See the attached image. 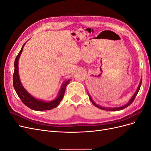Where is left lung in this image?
I'll list each match as a JSON object with an SVG mask.
<instances>
[{
    "label": "left lung",
    "mask_w": 151,
    "mask_h": 151,
    "mask_svg": "<svg viewBox=\"0 0 151 151\" xmlns=\"http://www.w3.org/2000/svg\"><path fill=\"white\" fill-rule=\"evenodd\" d=\"M141 84H142V80H141V81H140V82L139 86V87H138L137 89L136 92L135 93V94H134L133 96H132V98L130 99V100L129 101V102L127 104H126L125 105H124V106H121V107H118V108H104V107H102V106H99V105H98V104H96V103L93 101L92 98H91V97L90 96L89 94H88V95H89V99H90V100H91V101L92 102V103L95 106H96L97 108H99V109H103V110H107V111H118V110H122V109H125V108H127V106H129V105H130L132 103H133V101H134V99H135V97H136L137 94L138 92L139 91V89H140V88Z\"/></svg>",
    "instance_id": "obj_1"
}]
</instances>
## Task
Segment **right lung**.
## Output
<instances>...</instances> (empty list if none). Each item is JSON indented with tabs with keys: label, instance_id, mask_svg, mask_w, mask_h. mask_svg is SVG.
I'll return each mask as SVG.
<instances>
[{
	"label": "right lung",
	"instance_id": "1",
	"mask_svg": "<svg viewBox=\"0 0 151 151\" xmlns=\"http://www.w3.org/2000/svg\"><path fill=\"white\" fill-rule=\"evenodd\" d=\"M25 43L22 45V47L20 50L19 53L17 55L15 62H14V71L13 74V86L18 96L21 99V101L26 106H28L31 109H33L35 111H44V110H49L54 108L57 107L59 103H60L64 95L66 87L67 84L69 83L70 80L65 81L62 86L61 89L58 93V96L55 99L53 100L50 102L42 101V100H38L35 98L34 97L28 93L22 86L21 83L19 79V74H18V61L20 57L21 54L23 50V47Z\"/></svg>",
	"mask_w": 151,
	"mask_h": 151
}]
</instances>
